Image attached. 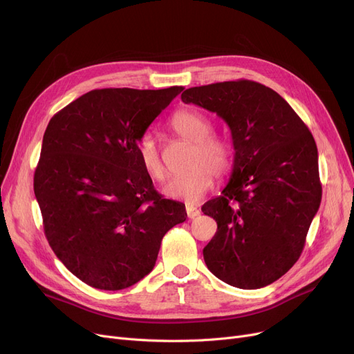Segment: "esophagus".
I'll list each match as a JSON object with an SVG mask.
<instances>
[{
  "label": "esophagus",
  "instance_id": "obj_1",
  "mask_svg": "<svg viewBox=\"0 0 354 354\" xmlns=\"http://www.w3.org/2000/svg\"><path fill=\"white\" fill-rule=\"evenodd\" d=\"M199 214H201V211H199L198 208H195V207H192V205H188V207H187V215H188V218L194 219V218H196Z\"/></svg>",
  "mask_w": 354,
  "mask_h": 354
}]
</instances>
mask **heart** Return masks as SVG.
<instances>
[{
    "label": "heart",
    "instance_id": "1",
    "mask_svg": "<svg viewBox=\"0 0 354 354\" xmlns=\"http://www.w3.org/2000/svg\"><path fill=\"white\" fill-rule=\"evenodd\" d=\"M169 127L179 138L194 142L188 172L174 176L165 187V195L191 203L201 201L211 189L214 174L221 176L230 171L234 160V147L228 138L211 133L212 122L208 116L194 109H182L169 120ZM143 169L155 180L165 179V166L156 139L145 133L136 143Z\"/></svg>",
    "mask_w": 354,
    "mask_h": 354
}]
</instances>
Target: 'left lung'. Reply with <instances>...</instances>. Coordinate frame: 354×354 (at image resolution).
Listing matches in <instances>:
<instances>
[{
    "label": "left lung",
    "instance_id": "left-lung-1",
    "mask_svg": "<svg viewBox=\"0 0 354 354\" xmlns=\"http://www.w3.org/2000/svg\"><path fill=\"white\" fill-rule=\"evenodd\" d=\"M180 99L224 119L235 149L228 185L202 207L218 225L203 248L205 264L230 286L266 287L300 258L320 207L314 138L292 107L261 83L191 87Z\"/></svg>",
    "mask_w": 354,
    "mask_h": 354
}]
</instances>
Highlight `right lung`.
Listing matches in <instances>:
<instances>
[{
    "instance_id": "1",
    "label": "right lung",
    "mask_w": 354,
    "mask_h": 354,
    "mask_svg": "<svg viewBox=\"0 0 354 354\" xmlns=\"http://www.w3.org/2000/svg\"><path fill=\"white\" fill-rule=\"evenodd\" d=\"M182 86L97 88L55 113L43 138L34 194L54 254L79 280L123 290L155 267L163 235L187 219L140 163L136 143Z\"/></svg>"
}]
</instances>
